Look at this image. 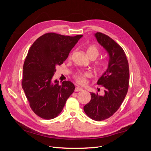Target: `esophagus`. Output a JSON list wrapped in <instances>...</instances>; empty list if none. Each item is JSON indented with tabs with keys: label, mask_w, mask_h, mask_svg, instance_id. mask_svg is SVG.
Listing matches in <instances>:
<instances>
[{
	"label": "esophagus",
	"mask_w": 151,
	"mask_h": 151,
	"mask_svg": "<svg viewBox=\"0 0 151 151\" xmlns=\"http://www.w3.org/2000/svg\"><path fill=\"white\" fill-rule=\"evenodd\" d=\"M83 91V89L80 88V87H77V88H75L76 92H79V91Z\"/></svg>",
	"instance_id": "34e87169"
}]
</instances>
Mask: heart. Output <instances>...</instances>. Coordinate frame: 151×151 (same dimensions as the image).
<instances>
[{
  "label": "heart",
  "instance_id": "1",
  "mask_svg": "<svg viewBox=\"0 0 151 151\" xmlns=\"http://www.w3.org/2000/svg\"><path fill=\"white\" fill-rule=\"evenodd\" d=\"M86 53L88 57L93 55L95 57V58H96L99 55V50L98 48L96 46H94V45H91V46H89L88 48H87ZM70 57H71V55H70L69 58ZM98 67L99 68H101V65L100 64V63H98ZM91 77V74L89 72H79L76 73V74L74 75V78L75 81L77 83L81 85L85 84L86 83L87 79Z\"/></svg>",
  "mask_w": 151,
  "mask_h": 151
}]
</instances>
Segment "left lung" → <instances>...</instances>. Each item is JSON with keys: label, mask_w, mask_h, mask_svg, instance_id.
<instances>
[{"label": "left lung", "mask_w": 151, "mask_h": 151, "mask_svg": "<svg viewBox=\"0 0 151 151\" xmlns=\"http://www.w3.org/2000/svg\"><path fill=\"white\" fill-rule=\"evenodd\" d=\"M98 42L109 55L108 67L97 84L104 88V95L91 93V101L84 111L91 119L101 121L111 116L121 106L129 84V67L123 48L108 36L97 32Z\"/></svg>", "instance_id": "8db88e82"}]
</instances>
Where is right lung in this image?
Here are the masks:
<instances>
[{
	"instance_id": "add662e5",
	"label": "right lung",
	"mask_w": 151,
	"mask_h": 151,
	"mask_svg": "<svg viewBox=\"0 0 151 151\" xmlns=\"http://www.w3.org/2000/svg\"><path fill=\"white\" fill-rule=\"evenodd\" d=\"M83 35L69 36L54 33L41 36L31 45L23 65L22 88L33 112L45 120L61 113L75 86L70 81H52L56 66L67 58Z\"/></svg>"
}]
</instances>
